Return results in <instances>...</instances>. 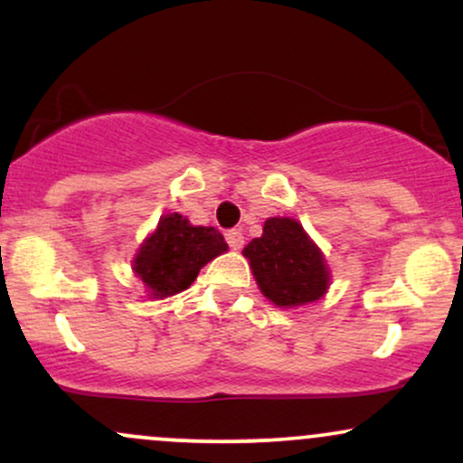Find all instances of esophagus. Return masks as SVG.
Returning <instances> with one entry per match:
<instances>
[{
	"mask_svg": "<svg viewBox=\"0 0 463 463\" xmlns=\"http://www.w3.org/2000/svg\"><path fill=\"white\" fill-rule=\"evenodd\" d=\"M226 241H228V246H231L232 250H241L243 248L241 231H235V228H232V231H228L226 232Z\"/></svg>",
	"mask_w": 463,
	"mask_h": 463,
	"instance_id": "obj_1",
	"label": "esophagus"
}]
</instances>
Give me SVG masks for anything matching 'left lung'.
Wrapping results in <instances>:
<instances>
[{"instance_id":"8db88e82","label":"left lung","mask_w":463,"mask_h":463,"mask_svg":"<svg viewBox=\"0 0 463 463\" xmlns=\"http://www.w3.org/2000/svg\"><path fill=\"white\" fill-rule=\"evenodd\" d=\"M254 280L269 302L280 309L309 305L328 289V272L322 250L291 217H269L263 235L243 248Z\"/></svg>"}]
</instances>
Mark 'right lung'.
<instances>
[{
  "label": "right lung",
  "instance_id": "obj_1",
  "mask_svg": "<svg viewBox=\"0 0 463 463\" xmlns=\"http://www.w3.org/2000/svg\"><path fill=\"white\" fill-rule=\"evenodd\" d=\"M226 250L228 243L213 226H194L187 217L169 213L141 243L132 269L152 298H167L187 289L200 269Z\"/></svg>",
  "mask_w": 463,
  "mask_h": 463
}]
</instances>
